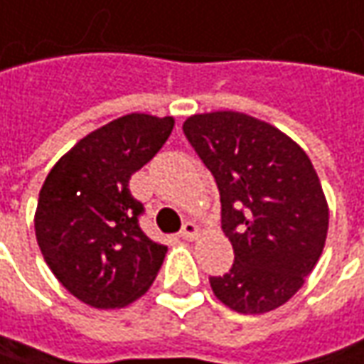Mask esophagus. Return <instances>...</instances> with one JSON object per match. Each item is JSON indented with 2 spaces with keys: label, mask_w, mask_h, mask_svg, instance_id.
Wrapping results in <instances>:
<instances>
[{
  "label": "esophagus",
  "mask_w": 364,
  "mask_h": 364,
  "mask_svg": "<svg viewBox=\"0 0 364 364\" xmlns=\"http://www.w3.org/2000/svg\"><path fill=\"white\" fill-rule=\"evenodd\" d=\"M199 235V228L195 225L193 221H185L183 223V230H181V237L183 240H187V242H191Z\"/></svg>",
  "instance_id": "esophagus-1"
}]
</instances>
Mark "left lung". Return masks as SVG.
<instances>
[{
  "instance_id": "obj_1",
  "label": "left lung",
  "mask_w": 364,
  "mask_h": 364,
  "mask_svg": "<svg viewBox=\"0 0 364 364\" xmlns=\"http://www.w3.org/2000/svg\"><path fill=\"white\" fill-rule=\"evenodd\" d=\"M183 132L215 177L223 233L235 262L209 278L221 304L264 314L286 304L314 269L328 233V203L300 144L235 110L191 114Z\"/></svg>"
}]
</instances>
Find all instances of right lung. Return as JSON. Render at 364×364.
<instances>
[{
	"label": "right lung",
	"instance_id": "add662e5",
	"mask_svg": "<svg viewBox=\"0 0 364 364\" xmlns=\"http://www.w3.org/2000/svg\"><path fill=\"white\" fill-rule=\"evenodd\" d=\"M173 127V117L144 112L110 120L58 159L40 189L33 215L40 252L58 282L88 306H129L157 278L167 247L139 228L143 205L129 181Z\"/></svg>",
	"mask_w": 364,
	"mask_h": 364
}]
</instances>
